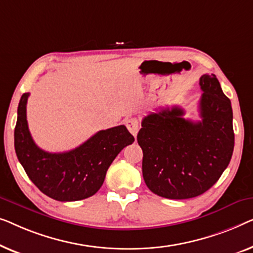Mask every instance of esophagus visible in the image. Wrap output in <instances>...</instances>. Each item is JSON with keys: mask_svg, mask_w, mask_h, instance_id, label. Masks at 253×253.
Segmentation results:
<instances>
[{"mask_svg": "<svg viewBox=\"0 0 253 253\" xmlns=\"http://www.w3.org/2000/svg\"><path fill=\"white\" fill-rule=\"evenodd\" d=\"M126 127L128 128V130L130 131V134L135 137L137 135L138 131V119L135 118V117H130V118H127L125 120Z\"/></svg>", "mask_w": 253, "mask_h": 253, "instance_id": "esophagus-1", "label": "esophagus"}]
</instances>
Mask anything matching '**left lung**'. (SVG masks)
Wrapping results in <instances>:
<instances>
[{"instance_id":"1","label":"left lung","mask_w":253,"mask_h":253,"mask_svg":"<svg viewBox=\"0 0 253 253\" xmlns=\"http://www.w3.org/2000/svg\"><path fill=\"white\" fill-rule=\"evenodd\" d=\"M201 122L183 118L179 106L151 112L142 120L137 143L143 151L142 173L152 193L187 199L209 190L232 159L233 110L214 74L199 79Z\"/></svg>"}]
</instances>
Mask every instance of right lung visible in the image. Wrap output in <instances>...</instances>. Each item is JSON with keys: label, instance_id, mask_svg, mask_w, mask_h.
Returning <instances> with one entry per match:
<instances>
[{"label": "right lung", "instance_id": "obj_1", "mask_svg": "<svg viewBox=\"0 0 253 253\" xmlns=\"http://www.w3.org/2000/svg\"><path fill=\"white\" fill-rule=\"evenodd\" d=\"M21 96L15 128V150L32 182L44 195L59 202H74L97 193L106 170L120 151L134 142L126 126L99 130L73 150L51 154L35 144L28 129L26 104Z\"/></svg>", "mask_w": 253, "mask_h": 253}]
</instances>
